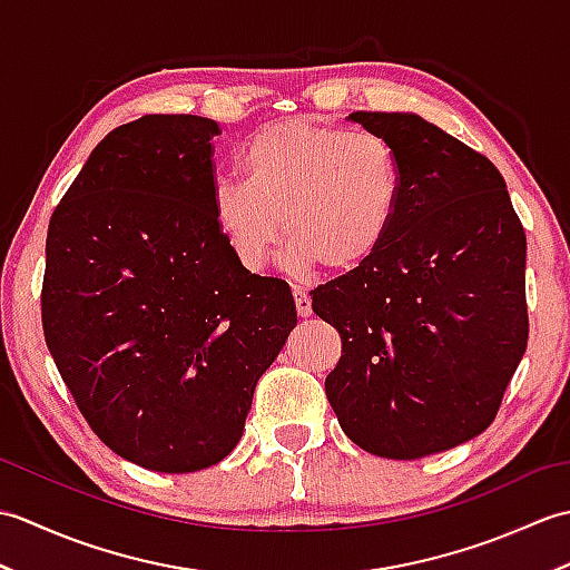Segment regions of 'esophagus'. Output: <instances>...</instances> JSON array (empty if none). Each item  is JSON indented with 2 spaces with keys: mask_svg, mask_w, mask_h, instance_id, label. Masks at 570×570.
I'll return each instance as SVG.
<instances>
[{
  "mask_svg": "<svg viewBox=\"0 0 570 570\" xmlns=\"http://www.w3.org/2000/svg\"><path fill=\"white\" fill-rule=\"evenodd\" d=\"M294 301H296L298 316H301V318H308L311 313H313V308H311V296H308L301 286H294Z\"/></svg>",
  "mask_w": 570,
  "mask_h": 570,
  "instance_id": "obj_1",
  "label": "esophagus"
}]
</instances>
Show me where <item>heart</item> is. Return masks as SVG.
Here are the masks:
<instances>
[{
    "label": "heart",
    "instance_id": "heart-1",
    "mask_svg": "<svg viewBox=\"0 0 570 570\" xmlns=\"http://www.w3.org/2000/svg\"><path fill=\"white\" fill-rule=\"evenodd\" d=\"M245 178H215L213 217L235 259L249 272L288 239L296 272L323 264L357 272L390 239L404 196V168L372 131L318 127L301 119L252 131L239 149Z\"/></svg>",
    "mask_w": 570,
    "mask_h": 570
}]
</instances>
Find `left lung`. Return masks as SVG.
I'll return each mask as SVG.
<instances>
[{
  "label": "left lung",
  "instance_id": "left-lung-1",
  "mask_svg": "<svg viewBox=\"0 0 570 570\" xmlns=\"http://www.w3.org/2000/svg\"><path fill=\"white\" fill-rule=\"evenodd\" d=\"M347 119L396 149L404 196L374 259L311 292L343 341L325 396L362 451L416 460L498 416L529 337L527 237L482 154L411 112Z\"/></svg>",
  "mask_w": 570,
  "mask_h": 570
}]
</instances>
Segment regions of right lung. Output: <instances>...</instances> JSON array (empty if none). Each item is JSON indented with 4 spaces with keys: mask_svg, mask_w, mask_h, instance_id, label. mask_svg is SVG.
Segmentation results:
<instances>
[{
    "mask_svg": "<svg viewBox=\"0 0 570 570\" xmlns=\"http://www.w3.org/2000/svg\"><path fill=\"white\" fill-rule=\"evenodd\" d=\"M215 135L196 115L112 129L48 223L46 345L98 439L156 472L233 453L296 325L288 284L245 269L215 223Z\"/></svg>",
    "mask_w": 570,
    "mask_h": 570,
    "instance_id": "obj_1",
    "label": "right lung"
}]
</instances>
